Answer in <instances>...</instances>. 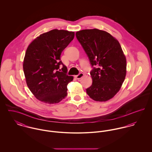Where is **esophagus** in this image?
Instances as JSON below:
<instances>
[{
    "label": "esophagus",
    "mask_w": 152,
    "mask_h": 152,
    "mask_svg": "<svg viewBox=\"0 0 152 152\" xmlns=\"http://www.w3.org/2000/svg\"><path fill=\"white\" fill-rule=\"evenodd\" d=\"M84 75V74L83 72H80V73H79L78 75H75V77H76L77 79L80 80V79H81L82 77H83Z\"/></svg>",
    "instance_id": "esophagus-1"
}]
</instances>
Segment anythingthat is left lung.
<instances>
[{
    "instance_id": "obj_1",
    "label": "left lung",
    "mask_w": 152,
    "mask_h": 152,
    "mask_svg": "<svg viewBox=\"0 0 152 152\" xmlns=\"http://www.w3.org/2000/svg\"><path fill=\"white\" fill-rule=\"evenodd\" d=\"M92 69L87 94L96 101H107L119 91L126 73V60L119 42L107 31L96 28L76 33Z\"/></svg>"
}]
</instances>
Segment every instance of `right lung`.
I'll return each instance as SVG.
<instances>
[{"label":"right lung","mask_w":152,"mask_h":152,"mask_svg":"<svg viewBox=\"0 0 152 152\" xmlns=\"http://www.w3.org/2000/svg\"><path fill=\"white\" fill-rule=\"evenodd\" d=\"M74 37L73 31L54 29L40 34L27 47L23 71L27 86L39 101L56 104L66 96L73 77L66 74L60 56Z\"/></svg>","instance_id":"1"}]
</instances>
